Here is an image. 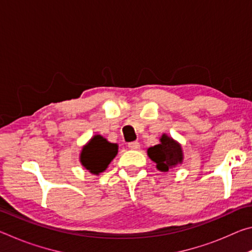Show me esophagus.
I'll use <instances>...</instances> for the list:
<instances>
[{
	"instance_id": "obj_1",
	"label": "esophagus",
	"mask_w": 252,
	"mask_h": 252,
	"mask_svg": "<svg viewBox=\"0 0 252 252\" xmlns=\"http://www.w3.org/2000/svg\"><path fill=\"white\" fill-rule=\"evenodd\" d=\"M127 148H129L130 150H139V149H140V143L138 141L130 142L129 144H127Z\"/></svg>"
}]
</instances>
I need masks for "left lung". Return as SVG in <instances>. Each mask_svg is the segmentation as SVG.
Returning <instances> with one entry per match:
<instances>
[{
  "label": "left lung",
  "mask_w": 252,
  "mask_h": 252,
  "mask_svg": "<svg viewBox=\"0 0 252 252\" xmlns=\"http://www.w3.org/2000/svg\"><path fill=\"white\" fill-rule=\"evenodd\" d=\"M161 143L148 149V156L157 163V168L160 171H168L182 162L181 146L165 134L160 139Z\"/></svg>",
  "instance_id": "1"
}]
</instances>
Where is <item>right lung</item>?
<instances>
[{
	"instance_id": "obj_1",
	"label": "right lung",
	"mask_w": 252,
	"mask_h": 252,
	"mask_svg": "<svg viewBox=\"0 0 252 252\" xmlns=\"http://www.w3.org/2000/svg\"><path fill=\"white\" fill-rule=\"evenodd\" d=\"M118 153V146L106 141L101 135L91 139L81 153V162L91 173L103 172Z\"/></svg>"
}]
</instances>
